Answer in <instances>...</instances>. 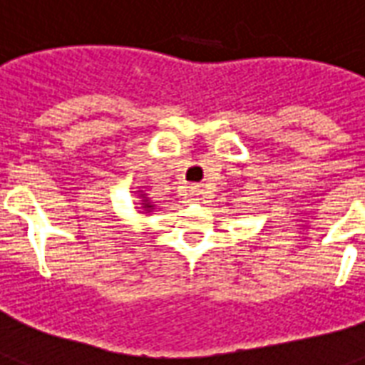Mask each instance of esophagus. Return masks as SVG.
Returning a JSON list of instances; mask_svg holds the SVG:
<instances>
[{
    "instance_id": "esophagus-1",
    "label": "esophagus",
    "mask_w": 365,
    "mask_h": 365,
    "mask_svg": "<svg viewBox=\"0 0 365 365\" xmlns=\"http://www.w3.org/2000/svg\"><path fill=\"white\" fill-rule=\"evenodd\" d=\"M191 195L195 197L197 201H199V199H201V197L205 195V191L201 190V187H197V185H193V187H191Z\"/></svg>"
}]
</instances>
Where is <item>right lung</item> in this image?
<instances>
[{
	"instance_id": "1",
	"label": "right lung",
	"mask_w": 365,
	"mask_h": 365,
	"mask_svg": "<svg viewBox=\"0 0 365 365\" xmlns=\"http://www.w3.org/2000/svg\"><path fill=\"white\" fill-rule=\"evenodd\" d=\"M143 209H145V210H148V209H150V203H148L147 199H145V203H143Z\"/></svg>"
}]
</instances>
